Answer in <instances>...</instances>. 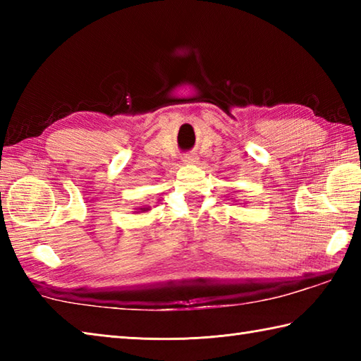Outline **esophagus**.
Returning <instances> with one entry per match:
<instances>
[{
  "instance_id": "obj_1",
  "label": "esophagus",
  "mask_w": 361,
  "mask_h": 361,
  "mask_svg": "<svg viewBox=\"0 0 361 361\" xmlns=\"http://www.w3.org/2000/svg\"><path fill=\"white\" fill-rule=\"evenodd\" d=\"M181 159L185 164H195L198 161V157L195 155V153H185Z\"/></svg>"
}]
</instances>
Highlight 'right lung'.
Instances as JSON below:
<instances>
[{
  "mask_svg": "<svg viewBox=\"0 0 361 361\" xmlns=\"http://www.w3.org/2000/svg\"><path fill=\"white\" fill-rule=\"evenodd\" d=\"M141 211H149V208H141Z\"/></svg>",
  "mask_w": 361,
  "mask_h": 361,
  "instance_id": "1",
  "label": "right lung"
}]
</instances>
